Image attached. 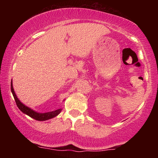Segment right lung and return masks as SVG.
<instances>
[{
  "instance_id": "obj_1",
  "label": "right lung",
  "mask_w": 158,
  "mask_h": 158,
  "mask_svg": "<svg viewBox=\"0 0 158 158\" xmlns=\"http://www.w3.org/2000/svg\"><path fill=\"white\" fill-rule=\"evenodd\" d=\"M11 91H12V95H13L14 99H15V100L16 105H17L18 108L21 110V111H22L23 114L28 115L29 117L36 119V120L45 121V120H48V119H52L53 118V117H56L57 115H59V114H60V112L61 111V110H62L61 108H59V109L52 110V111L46 112V113H39V112L35 111V110H32V108H29V107L25 106L23 103H22L19 100V99L17 97V96H16L15 90H14V88H13V85H12V80L11 81Z\"/></svg>"
}]
</instances>
